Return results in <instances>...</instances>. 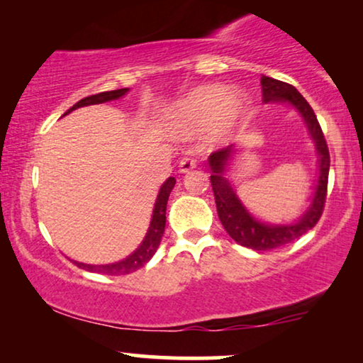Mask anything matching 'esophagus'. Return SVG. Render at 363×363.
<instances>
[{"label":"esophagus","mask_w":363,"mask_h":363,"mask_svg":"<svg viewBox=\"0 0 363 363\" xmlns=\"http://www.w3.org/2000/svg\"><path fill=\"white\" fill-rule=\"evenodd\" d=\"M197 161L194 157H184L181 162H179V171L181 172H189L192 169H196Z\"/></svg>","instance_id":"obj_1"}]
</instances>
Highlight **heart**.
Returning <instances> with one entry per match:
<instances>
[{"label": "heart", "instance_id": "b5f03b06", "mask_svg": "<svg viewBox=\"0 0 363 363\" xmlns=\"http://www.w3.org/2000/svg\"><path fill=\"white\" fill-rule=\"evenodd\" d=\"M247 103L242 96L229 94L219 86H207L191 93L177 106L172 123L186 129H202L216 124L220 131H229L245 116Z\"/></svg>", "mask_w": 363, "mask_h": 363}]
</instances>
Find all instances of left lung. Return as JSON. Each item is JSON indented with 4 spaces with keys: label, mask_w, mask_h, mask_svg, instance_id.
Listing matches in <instances>:
<instances>
[{
    "label": "left lung",
    "mask_w": 363,
    "mask_h": 363,
    "mask_svg": "<svg viewBox=\"0 0 363 363\" xmlns=\"http://www.w3.org/2000/svg\"><path fill=\"white\" fill-rule=\"evenodd\" d=\"M262 84V101L264 103H289L302 114L306 121L308 133L315 143L318 152V184L313 194L312 204L308 207L306 214L298 219L296 224L287 225H269L262 222L255 220L249 214L247 209L242 206V202L238 199L235 191L232 189L230 182L224 177L225 167L232 159V154L235 152L234 146H227L219 151L212 152L209 156V166L212 171L211 184L216 197L217 216L235 242L244 245V247L254 250H270L277 249L280 245H286L289 242L301 238L315 227L320 219L323 207H325L327 199V184H328V169H330V154L323 138L322 128L318 124L317 116L307 103L306 98L294 88L292 84L282 83V81L272 79V77L262 76L260 79Z\"/></svg>",
    "instance_id": "1"
}]
</instances>
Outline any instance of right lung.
Here are the masks:
<instances>
[{"instance_id":"1","label":"right lung","mask_w":363,"mask_h":363,"mask_svg":"<svg viewBox=\"0 0 363 363\" xmlns=\"http://www.w3.org/2000/svg\"><path fill=\"white\" fill-rule=\"evenodd\" d=\"M128 91H129L128 88H123V89L104 91V93L88 96V98L77 101L71 109L66 111L65 116L69 114L71 111H74L77 108H83V106L101 104V103H108V101H113V99H119L121 96H124ZM174 184H176V179L174 177H169L162 184L161 191H159L157 194L156 204H154L151 225H149L146 238H144L143 244L139 245V247L134 250L129 257H125L124 260H119V262L106 264V265H89L83 262H74L77 267L89 270V272H98V274H106V275H124V274H131L134 270L141 269L144 264H147L152 255L156 254L159 244H161L164 227H166V206H167L169 194H171Z\"/></svg>"}]
</instances>
